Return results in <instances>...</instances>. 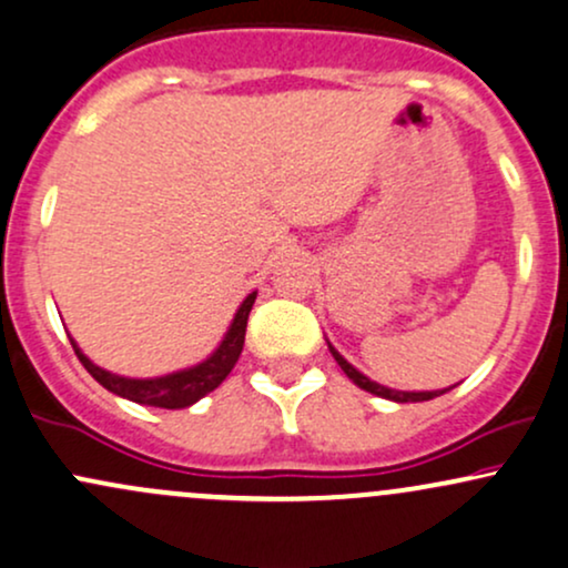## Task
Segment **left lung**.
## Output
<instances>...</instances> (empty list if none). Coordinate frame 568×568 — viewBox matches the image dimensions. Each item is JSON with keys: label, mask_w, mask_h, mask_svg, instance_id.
Returning a JSON list of instances; mask_svg holds the SVG:
<instances>
[{"label": "left lung", "mask_w": 568, "mask_h": 568, "mask_svg": "<svg viewBox=\"0 0 568 568\" xmlns=\"http://www.w3.org/2000/svg\"><path fill=\"white\" fill-rule=\"evenodd\" d=\"M328 349H331V355H334V361L338 363V366H342L344 374H347L349 379L357 384V387L366 389V393H371V395L387 397V400H395V403H422V400H433V397H438V395H443V393H448V389H454V387H446V389H427V393H406V389L384 387V384L368 379L366 374H361V371L352 366V363L344 361V357L338 355L336 347H334V344H331V342H328Z\"/></svg>", "instance_id": "1"}]
</instances>
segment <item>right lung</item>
Wrapping results in <instances>:
<instances>
[{
  "instance_id": "obj_1",
  "label": "right lung",
  "mask_w": 568,
  "mask_h": 568,
  "mask_svg": "<svg viewBox=\"0 0 568 568\" xmlns=\"http://www.w3.org/2000/svg\"><path fill=\"white\" fill-rule=\"evenodd\" d=\"M253 302H256V291L247 293L245 302L237 306L234 312V321L230 328H226L224 338L205 361L197 363V366H189L181 371H173V374L165 376H152V379H130V376H120L112 374V371L95 366L88 355L80 349V344L71 338V347H74L77 357L88 374L93 376L98 384L109 389V393L128 397V400L141 403V406H154V408H186L194 406L200 397H205L207 393L219 387L221 382L230 376V371L237 363L240 352H243L245 344V325H247V315H251Z\"/></svg>"
}]
</instances>
